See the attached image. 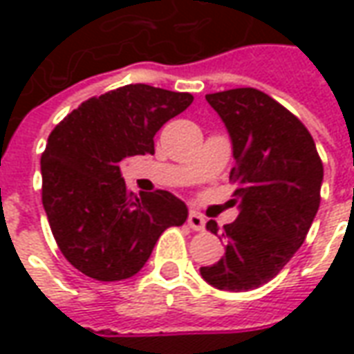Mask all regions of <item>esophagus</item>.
Masks as SVG:
<instances>
[{"mask_svg": "<svg viewBox=\"0 0 354 354\" xmlns=\"http://www.w3.org/2000/svg\"><path fill=\"white\" fill-rule=\"evenodd\" d=\"M187 223L193 231H205V225H207V220L199 214V212H189L187 216Z\"/></svg>", "mask_w": 354, "mask_h": 354, "instance_id": "esophagus-1", "label": "esophagus"}]
</instances>
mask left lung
<instances>
[{"instance_id": "obj_1", "label": "left lung", "mask_w": 354, "mask_h": 354, "mask_svg": "<svg viewBox=\"0 0 354 354\" xmlns=\"http://www.w3.org/2000/svg\"><path fill=\"white\" fill-rule=\"evenodd\" d=\"M233 144L230 180L239 216L223 225L225 254L201 277L218 290L245 292L279 274L304 245L320 205L322 161L294 113L258 88L207 94ZM218 233V223H207Z\"/></svg>"}]
</instances>
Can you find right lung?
Listing matches in <instances>:
<instances>
[{
  "label": "right lung",
  "mask_w": 354,
  "mask_h": 354,
  "mask_svg": "<svg viewBox=\"0 0 354 354\" xmlns=\"http://www.w3.org/2000/svg\"><path fill=\"white\" fill-rule=\"evenodd\" d=\"M193 102L144 83L88 98L49 134L41 155V201L60 252L96 281H123L144 267L167 227L187 220L172 193L134 195L119 162L155 153L153 136Z\"/></svg>",
  "instance_id": "obj_1"
}]
</instances>
